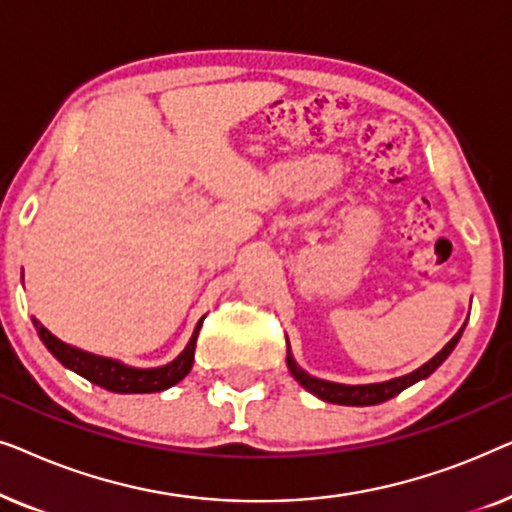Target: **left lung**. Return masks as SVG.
I'll return each instance as SVG.
<instances>
[{"label":"left lung","mask_w":512,"mask_h":512,"mask_svg":"<svg viewBox=\"0 0 512 512\" xmlns=\"http://www.w3.org/2000/svg\"><path fill=\"white\" fill-rule=\"evenodd\" d=\"M461 333H464V328L454 335V338L447 342V345L440 349V352L433 356L424 363V366H419L417 370H412L408 375H401V377H394V380H387V382H373V384H340V382H328V380H321V377H314L303 370L293 359L291 354V347L289 352H286V366H289L291 375L296 377V382L300 387L310 391L321 401L326 403H338V405H377V403H384L389 401V398H394L401 394L403 389L412 387V384L419 382V380H426L433 370H436L440 363H443L447 356L452 354V349L457 347V342L461 338Z\"/></svg>","instance_id":"left-lung-1"}]
</instances>
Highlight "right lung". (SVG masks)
Here are the masks:
<instances>
[{"label": "right lung", "mask_w": 512, "mask_h": 512, "mask_svg": "<svg viewBox=\"0 0 512 512\" xmlns=\"http://www.w3.org/2000/svg\"><path fill=\"white\" fill-rule=\"evenodd\" d=\"M202 319L198 321V326H195L184 352H181L177 359L165 363V366L156 368H135L118 359H109V356L86 352V349L67 345V342L55 338L44 324H39V319L32 317V324L37 328L39 338L46 345L48 352H51L65 368L74 370L76 375L86 377L88 382H93L97 387L107 391H114V394H153V391H165L174 387V384L181 382L188 373H191L195 359V340H198Z\"/></svg>", "instance_id": "obj_1"}]
</instances>
